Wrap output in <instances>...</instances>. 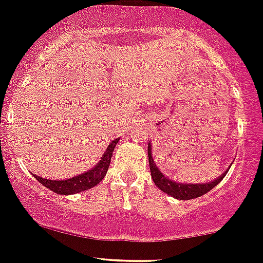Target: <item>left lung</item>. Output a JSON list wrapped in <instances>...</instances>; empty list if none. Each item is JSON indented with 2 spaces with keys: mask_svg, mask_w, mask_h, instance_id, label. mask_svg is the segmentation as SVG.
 I'll list each match as a JSON object with an SVG mask.
<instances>
[{
  "mask_svg": "<svg viewBox=\"0 0 263 263\" xmlns=\"http://www.w3.org/2000/svg\"><path fill=\"white\" fill-rule=\"evenodd\" d=\"M147 155H149V166H150V173H152V178L154 180V184L160 189L161 191L166 193L167 195L175 197L179 200H191L196 199V197L205 195L206 193L214 189L217 184L226 176L227 169L222 175L219 176L217 179H215L214 181L208 182V184H180V182L173 181V180L167 179L166 176L158 169L154 160H153L152 156V145L150 143L147 144Z\"/></svg>",
  "mask_w": 263,
  "mask_h": 263,
  "instance_id": "1",
  "label": "left lung"
}]
</instances>
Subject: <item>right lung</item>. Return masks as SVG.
I'll return each mask as SVG.
<instances>
[{"label": "right lung", "instance_id": "right-lung-1", "mask_svg": "<svg viewBox=\"0 0 263 263\" xmlns=\"http://www.w3.org/2000/svg\"><path fill=\"white\" fill-rule=\"evenodd\" d=\"M119 139H114L109 144L108 149L103 154L102 159L93 169L85 171V173L77 175L74 178L66 179V180H49L41 178V176L33 175L41 184L48 187L53 193L61 194V195H72V194L82 193V191L88 190V189L94 187L102 181L103 178L107 175V171L110 164L111 155H113L114 147L118 144Z\"/></svg>", "mask_w": 263, "mask_h": 263}]
</instances>
